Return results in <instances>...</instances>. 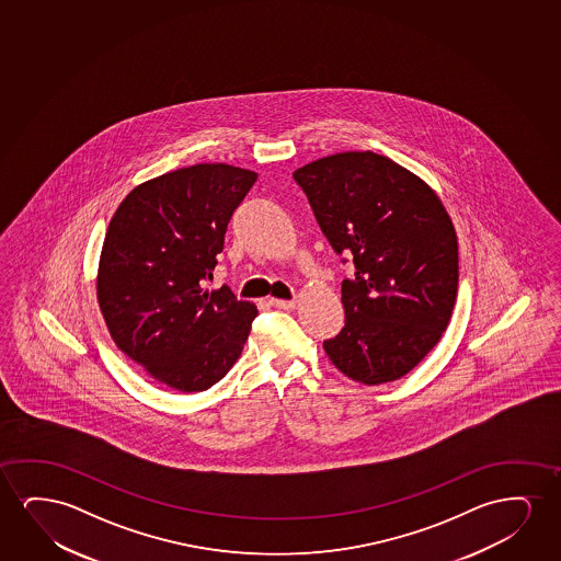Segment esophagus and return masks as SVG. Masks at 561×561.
<instances>
[{
    "label": "esophagus",
    "instance_id": "esophagus-1",
    "mask_svg": "<svg viewBox=\"0 0 561 561\" xmlns=\"http://www.w3.org/2000/svg\"><path fill=\"white\" fill-rule=\"evenodd\" d=\"M270 305L276 308H284V310H291L297 302H295V300L270 299Z\"/></svg>",
    "mask_w": 561,
    "mask_h": 561
}]
</instances>
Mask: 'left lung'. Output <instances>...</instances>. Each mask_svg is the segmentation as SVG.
Segmentation results:
<instances>
[{"label": "left lung", "instance_id": "obj_1", "mask_svg": "<svg viewBox=\"0 0 561 561\" xmlns=\"http://www.w3.org/2000/svg\"><path fill=\"white\" fill-rule=\"evenodd\" d=\"M333 251L351 256L345 328L323 341L335 368L381 385L407 376L446 330L458 238L437 193L383 154L346 151L293 172Z\"/></svg>", "mask_w": 561, "mask_h": 561}]
</instances>
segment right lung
I'll list each match as a JSON object with an SVG mask.
<instances>
[{
    "label": "right lung",
    "instance_id": "right-lung-1",
    "mask_svg": "<svg viewBox=\"0 0 561 561\" xmlns=\"http://www.w3.org/2000/svg\"><path fill=\"white\" fill-rule=\"evenodd\" d=\"M256 178L224 162L172 170L134 187L108 222L101 314L116 346L170 389L218 383L259 314L228 285L207 289L231 215Z\"/></svg>",
    "mask_w": 561,
    "mask_h": 561
}]
</instances>
